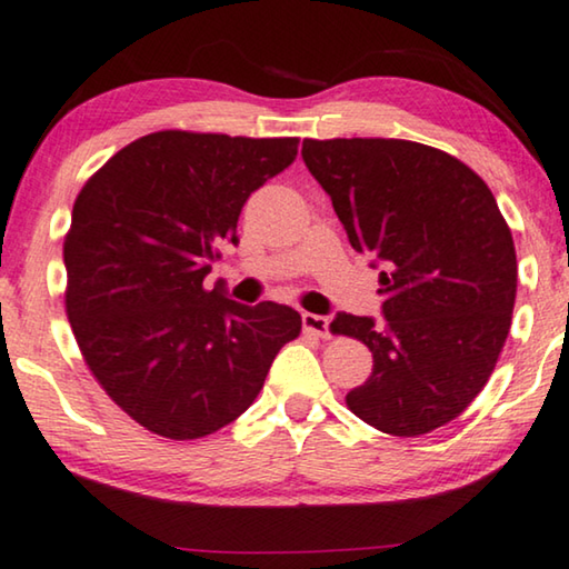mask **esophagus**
Returning <instances> with one entry per match:
<instances>
[{"label": "esophagus", "instance_id": "1", "mask_svg": "<svg viewBox=\"0 0 569 569\" xmlns=\"http://www.w3.org/2000/svg\"><path fill=\"white\" fill-rule=\"evenodd\" d=\"M301 325L303 330L317 335V338H330V319L322 315H311V311H303L301 315Z\"/></svg>", "mask_w": 569, "mask_h": 569}]
</instances>
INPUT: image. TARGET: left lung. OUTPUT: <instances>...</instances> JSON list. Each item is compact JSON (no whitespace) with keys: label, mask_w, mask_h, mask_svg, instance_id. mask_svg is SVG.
I'll return each instance as SVG.
<instances>
[{"label":"left lung","mask_w":569,"mask_h":569,"mask_svg":"<svg viewBox=\"0 0 569 569\" xmlns=\"http://www.w3.org/2000/svg\"><path fill=\"white\" fill-rule=\"evenodd\" d=\"M303 164L358 252L381 262L383 322L340 311L373 371L350 412L389 436L446 426L485 389L513 317V234L492 190L441 149L405 139H307Z\"/></svg>","instance_id":"obj_1"}]
</instances>
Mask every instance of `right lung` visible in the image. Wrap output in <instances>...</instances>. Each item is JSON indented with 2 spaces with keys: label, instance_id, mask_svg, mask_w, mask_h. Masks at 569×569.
Returning a JSON list of instances; mask_svg holds the SVG:
<instances>
[{
  "label": "right lung",
  "instance_id": "1",
  "mask_svg": "<svg viewBox=\"0 0 569 569\" xmlns=\"http://www.w3.org/2000/svg\"><path fill=\"white\" fill-rule=\"evenodd\" d=\"M296 151L291 136L157 131L79 190L63 239L67 317L100 387L151 433L193 441L229 426L299 338L296 309L206 286L219 247L239 242L247 198Z\"/></svg>",
  "mask_w": 569,
  "mask_h": 569
}]
</instances>
